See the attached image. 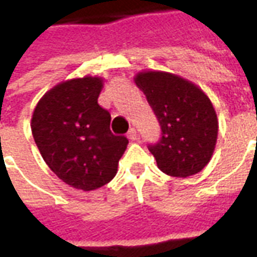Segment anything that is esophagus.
<instances>
[{
    "mask_svg": "<svg viewBox=\"0 0 257 257\" xmlns=\"http://www.w3.org/2000/svg\"><path fill=\"white\" fill-rule=\"evenodd\" d=\"M126 136H128V139L136 140V139H138V131H136L135 128H131V129H129V132H128V135H126Z\"/></svg>",
    "mask_w": 257,
    "mask_h": 257,
    "instance_id": "34e87169",
    "label": "esophagus"
}]
</instances>
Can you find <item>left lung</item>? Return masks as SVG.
Instances as JSON below:
<instances>
[{
	"mask_svg": "<svg viewBox=\"0 0 257 257\" xmlns=\"http://www.w3.org/2000/svg\"><path fill=\"white\" fill-rule=\"evenodd\" d=\"M162 129L149 146L160 171L173 178L201 172L215 151L219 121L212 101L198 85L178 74L143 70L135 75Z\"/></svg>",
	"mask_w": 257,
	"mask_h": 257,
	"instance_id": "8db88e82",
	"label": "left lung"
}]
</instances>
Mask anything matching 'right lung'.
<instances>
[{"label": "right lung", "instance_id": "obj_1", "mask_svg": "<svg viewBox=\"0 0 257 257\" xmlns=\"http://www.w3.org/2000/svg\"><path fill=\"white\" fill-rule=\"evenodd\" d=\"M103 78L62 81L37 103L31 132L44 161L74 189L90 191L111 182L128 139L110 131V112L99 106Z\"/></svg>", "mask_w": 257, "mask_h": 257}]
</instances>
